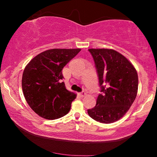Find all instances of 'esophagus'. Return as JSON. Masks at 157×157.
I'll return each mask as SVG.
<instances>
[{
    "label": "esophagus",
    "instance_id": "1",
    "mask_svg": "<svg viewBox=\"0 0 157 157\" xmlns=\"http://www.w3.org/2000/svg\"><path fill=\"white\" fill-rule=\"evenodd\" d=\"M79 95H80L81 97H84V96H85V95H86V92H84V91H82L81 93H79Z\"/></svg>",
    "mask_w": 157,
    "mask_h": 157
}]
</instances>
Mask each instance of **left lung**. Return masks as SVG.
<instances>
[{
	"mask_svg": "<svg viewBox=\"0 0 157 157\" xmlns=\"http://www.w3.org/2000/svg\"><path fill=\"white\" fill-rule=\"evenodd\" d=\"M96 68L100 94L96 105L88 109L89 116L102 123L121 119L135 100L139 79L132 63L112 49H89Z\"/></svg>",
	"mask_w": 157,
	"mask_h": 157,
	"instance_id": "8db88e82",
	"label": "left lung"
}]
</instances>
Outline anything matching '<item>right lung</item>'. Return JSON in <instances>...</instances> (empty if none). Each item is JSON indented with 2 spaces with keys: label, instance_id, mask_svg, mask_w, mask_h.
<instances>
[{
  "label": "right lung",
  "instance_id": "1",
  "mask_svg": "<svg viewBox=\"0 0 157 157\" xmlns=\"http://www.w3.org/2000/svg\"><path fill=\"white\" fill-rule=\"evenodd\" d=\"M81 49L54 48L37 55L25 66L22 89L34 112L48 120L64 116L76 95L66 89L62 69Z\"/></svg>",
  "mask_w": 157,
  "mask_h": 157
}]
</instances>
